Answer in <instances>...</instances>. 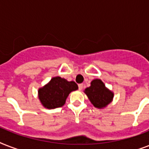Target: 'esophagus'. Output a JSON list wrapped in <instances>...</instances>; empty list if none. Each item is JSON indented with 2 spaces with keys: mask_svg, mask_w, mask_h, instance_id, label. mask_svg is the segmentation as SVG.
<instances>
[{
  "mask_svg": "<svg viewBox=\"0 0 149 149\" xmlns=\"http://www.w3.org/2000/svg\"><path fill=\"white\" fill-rule=\"evenodd\" d=\"M78 86H79V91H81L82 89H83V87H84V85H83V84H80L78 85Z\"/></svg>",
  "mask_w": 149,
  "mask_h": 149,
  "instance_id": "34e87169",
  "label": "esophagus"
}]
</instances>
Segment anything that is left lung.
Instances as JSON below:
<instances>
[{
  "label": "left lung",
  "instance_id": "obj_1",
  "mask_svg": "<svg viewBox=\"0 0 149 149\" xmlns=\"http://www.w3.org/2000/svg\"><path fill=\"white\" fill-rule=\"evenodd\" d=\"M84 93L88 97L91 104L97 108H104L113 100V93L107 88L99 79H93L91 86L85 89Z\"/></svg>",
  "mask_w": 149,
  "mask_h": 149
}]
</instances>
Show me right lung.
I'll return each mask as SVG.
<instances>
[{"label":"right lung","mask_w":149,"mask_h":149,"mask_svg":"<svg viewBox=\"0 0 149 149\" xmlns=\"http://www.w3.org/2000/svg\"><path fill=\"white\" fill-rule=\"evenodd\" d=\"M77 89L78 86L74 81H67L64 78L56 77L38 89V98L45 108H57L63 107L69 94Z\"/></svg>","instance_id":"1"}]
</instances>
